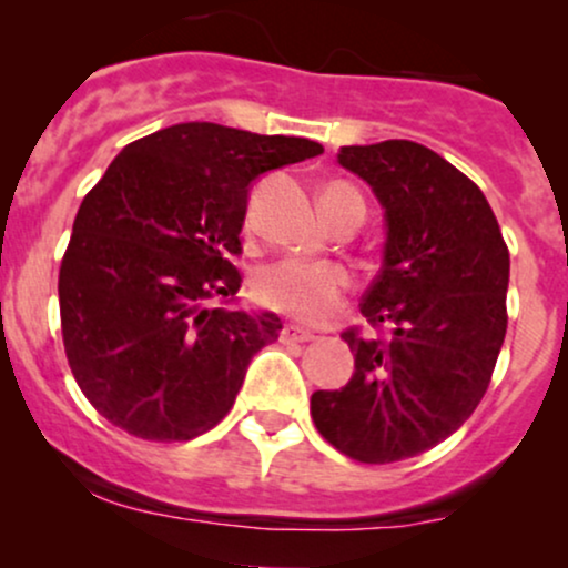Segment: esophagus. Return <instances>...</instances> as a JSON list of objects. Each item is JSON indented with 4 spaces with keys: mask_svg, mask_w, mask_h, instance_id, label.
Masks as SVG:
<instances>
[{
    "mask_svg": "<svg viewBox=\"0 0 568 568\" xmlns=\"http://www.w3.org/2000/svg\"><path fill=\"white\" fill-rule=\"evenodd\" d=\"M312 338H315V334L298 328V325H283V328H280V344H304L312 342Z\"/></svg>",
    "mask_w": 568,
    "mask_h": 568,
    "instance_id": "esophagus-1",
    "label": "esophagus"
}]
</instances>
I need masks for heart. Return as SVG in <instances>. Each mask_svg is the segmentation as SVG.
Segmentation results:
<instances>
[{
	"instance_id": "1",
	"label": "heart",
	"mask_w": 568,
	"mask_h": 568,
	"mask_svg": "<svg viewBox=\"0 0 568 568\" xmlns=\"http://www.w3.org/2000/svg\"><path fill=\"white\" fill-rule=\"evenodd\" d=\"M347 200H361L355 189L344 184H328L323 189V213L325 219L334 216L338 205ZM251 224V213H247ZM349 288V275L336 264H310L298 258H283V262L266 264L253 275L251 291L253 298L264 310L291 317L298 323H325L334 317Z\"/></svg>"
}]
</instances>
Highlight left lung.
<instances>
[{"instance_id": "left-lung-1", "label": "left lung", "mask_w": 568, "mask_h": 568, "mask_svg": "<svg viewBox=\"0 0 568 568\" xmlns=\"http://www.w3.org/2000/svg\"><path fill=\"white\" fill-rule=\"evenodd\" d=\"M338 165L374 189L387 219L384 264L361 304L387 338L342 334L355 374L317 389V433L363 465L425 454L484 400L507 331L510 251L465 173L414 141L342 146Z\"/></svg>"}]
</instances>
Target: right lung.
<instances>
[{
	"mask_svg": "<svg viewBox=\"0 0 568 568\" xmlns=\"http://www.w3.org/2000/svg\"><path fill=\"white\" fill-rule=\"evenodd\" d=\"M317 154V141L216 122L162 128L116 154L84 194L58 272L69 368L103 419L175 443L230 414L283 323L207 298L243 283L232 256L253 181Z\"/></svg>",
	"mask_w": 568,
	"mask_h": 568,
	"instance_id": "right-lung-1",
	"label": "right lung"
}]
</instances>
